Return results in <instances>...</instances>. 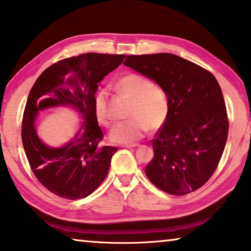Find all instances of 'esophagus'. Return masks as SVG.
<instances>
[{"mask_svg": "<svg viewBox=\"0 0 251 251\" xmlns=\"http://www.w3.org/2000/svg\"><path fill=\"white\" fill-rule=\"evenodd\" d=\"M139 146V144H125V145H123V147H126V148H135Z\"/></svg>", "mask_w": 251, "mask_h": 251, "instance_id": "1", "label": "esophagus"}]
</instances>
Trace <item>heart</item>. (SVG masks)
Wrapping results in <instances>:
<instances>
[{
  "label": "heart",
  "instance_id": "obj_1",
  "mask_svg": "<svg viewBox=\"0 0 251 251\" xmlns=\"http://www.w3.org/2000/svg\"><path fill=\"white\" fill-rule=\"evenodd\" d=\"M117 88L131 99L128 114L131 118L110 129V141L118 144L135 142L144 137L150 127L158 129L164 125L169 113V100L163 87L141 74L129 73L118 79ZM94 107L99 122L108 126L112 118L108 112L107 90L103 88L96 93Z\"/></svg>",
  "mask_w": 251,
  "mask_h": 251
}]
</instances>
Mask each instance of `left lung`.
<instances>
[{
    "label": "left lung",
    "instance_id": "obj_1",
    "mask_svg": "<svg viewBox=\"0 0 251 251\" xmlns=\"http://www.w3.org/2000/svg\"><path fill=\"white\" fill-rule=\"evenodd\" d=\"M126 66L166 92L169 113L152 139L154 158L145 173L163 192L182 196L205 185L226 146L229 122L217 79L177 55H127Z\"/></svg>",
    "mask_w": 251,
    "mask_h": 251
}]
</instances>
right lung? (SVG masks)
<instances>
[{"label":"right lung","mask_w":251,"mask_h":251,"mask_svg":"<svg viewBox=\"0 0 251 251\" xmlns=\"http://www.w3.org/2000/svg\"><path fill=\"white\" fill-rule=\"evenodd\" d=\"M125 55L86 53L64 58L46 69L34 83L25 105L22 143L34 175L58 197L76 201L91 195L107 175L116 147L103 145L94 97L104 76L122 64ZM73 105L85 121L67 146L46 147L36 134L38 110Z\"/></svg>","instance_id":"add662e5"}]
</instances>
